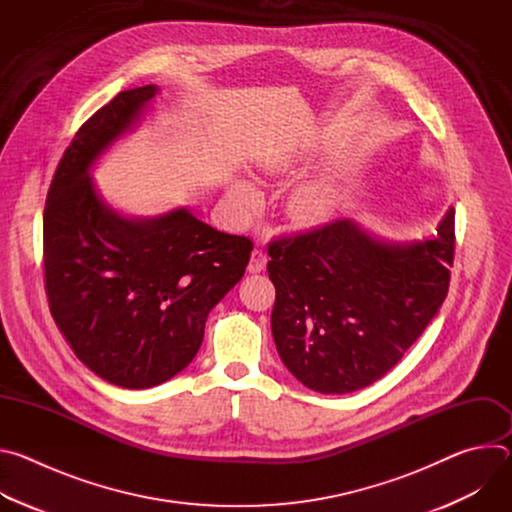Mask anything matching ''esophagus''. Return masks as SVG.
<instances>
[{
  "mask_svg": "<svg viewBox=\"0 0 512 512\" xmlns=\"http://www.w3.org/2000/svg\"><path fill=\"white\" fill-rule=\"evenodd\" d=\"M267 265V255L261 249H253L251 259H249V273H261Z\"/></svg>",
  "mask_w": 512,
  "mask_h": 512,
  "instance_id": "34e87169",
  "label": "esophagus"
}]
</instances>
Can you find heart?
Segmentation results:
<instances>
[{"label":"heart","mask_w":512,"mask_h":512,"mask_svg":"<svg viewBox=\"0 0 512 512\" xmlns=\"http://www.w3.org/2000/svg\"><path fill=\"white\" fill-rule=\"evenodd\" d=\"M233 204L241 212H251L259 206V190L245 180H237L229 188ZM342 200V182L336 176H320L310 182H304L291 192L287 200V214L294 223L314 227L330 221Z\"/></svg>","instance_id":"b5f03b06"}]
</instances>
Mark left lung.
<instances>
[{"label": "left lung", "mask_w": 512, "mask_h": 512, "mask_svg": "<svg viewBox=\"0 0 512 512\" xmlns=\"http://www.w3.org/2000/svg\"><path fill=\"white\" fill-rule=\"evenodd\" d=\"M454 239L450 208L417 243L377 241L348 218L271 241V332L287 371L326 395L385 377L444 304Z\"/></svg>", "instance_id": "1"}]
</instances>
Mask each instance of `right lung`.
Segmentation results:
<instances>
[{"label": "right lung", "mask_w": 512, "mask_h": 512, "mask_svg": "<svg viewBox=\"0 0 512 512\" xmlns=\"http://www.w3.org/2000/svg\"><path fill=\"white\" fill-rule=\"evenodd\" d=\"M158 93L121 91L72 137L44 208L50 314L79 360L125 389H150L196 356L208 312L241 281L253 243L212 229L186 208L125 218L89 176Z\"/></svg>", "instance_id": "add662e5"}]
</instances>
